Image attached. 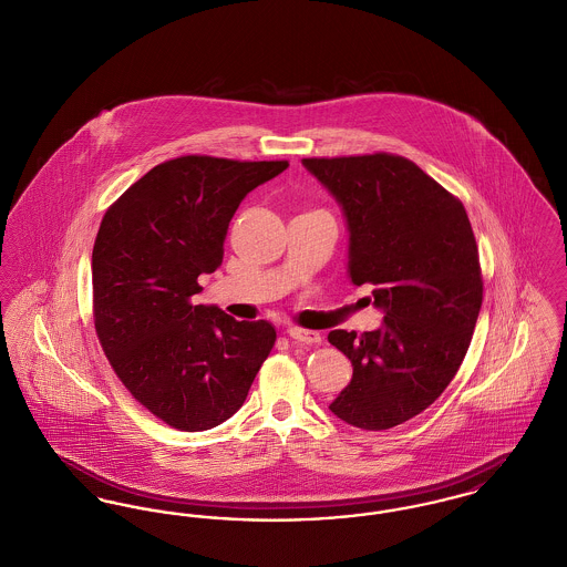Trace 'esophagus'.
Instances as JSON below:
<instances>
[{"label": "esophagus", "instance_id": "34e87169", "mask_svg": "<svg viewBox=\"0 0 567 567\" xmlns=\"http://www.w3.org/2000/svg\"><path fill=\"white\" fill-rule=\"evenodd\" d=\"M288 338L290 340L299 341V343H320L322 336L318 331H311V329H299V327H290L288 329Z\"/></svg>", "mask_w": 567, "mask_h": 567}]
</instances>
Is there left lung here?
I'll return each mask as SVG.
<instances>
[{
  "mask_svg": "<svg viewBox=\"0 0 567 567\" xmlns=\"http://www.w3.org/2000/svg\"><path fill=\"white\" fill-rule=\"evenodd\" d=\"M340 202L348 275L370 284L382 327L329 341L352 363L331 413L361 430H389L423 413L452 382L484 299L477 243L462 202L413 161L377 152L302 158Z\"/></svg>",
  "mask_w": 567,
  "mask_h": 567,
  "instance_id": "left-lung-1",
  "label": "left lung"
}]
</instances>
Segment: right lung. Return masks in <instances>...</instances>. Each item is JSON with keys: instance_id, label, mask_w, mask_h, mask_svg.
<instances>
[{"instance_id": "right-lung-1", "label": "right lung", "mask_w": 567, "mask_h": 567, "mask_svg": "<svg viewBox=\"0 0 567 567\" xmlns=\"http://www.w3.org/2000/svg\"><path fill=\"white\" fill-rule=\"evenodd\" d=\"M288 161L187 154L152 167L107 208L92 251L99 341L115 377L167 425L210 430L234 415L270 354L266 320L193 305L224 262L227 226L249 190Z\"/></svg>"}]
</instances>
